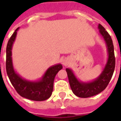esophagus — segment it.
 Segmentation results:
<instances>
[{
  "label": "esophagus",
  "instance_id": "34e87169",
  "mask_svg": "<svg viewBox=\"0 0 121 121\" xmlns=\"http://www.w3.org/2000/svg\"><path fill=\"white\" fill-rule=\"evenodd\" d=\"M69 63H70V60L68 58H65L62 61V63H63V65L64 66H67L69 64Z\"/></svg>",
  "mask_w": 121,
  "mask_h": 121
}]
</instances>
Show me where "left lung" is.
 <instances>
[{"mask_svg": "<svg viewBox=\"0 0 121 121\" xmlns=\"http://www.w3.org/2000/svg\"><path fill=\"white\" fill-rule=\"evenodd\" d=\"M98 29L99 30V34L105 42L108 53L106 63L100 74L93 80L83 82L77 78L71 69H66L72 91L76 96L81 98L91 97L104 91L109 84L114 72L115 58L112 38L101 25L99 24Z\"/></svg>", "mask_w": 121, "mask_h": 121, "instance_id": "left-lung-1", "label": "left lung"}]
</instances>
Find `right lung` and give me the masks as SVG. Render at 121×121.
Segmentation results:
<instances>
[{
    "mask_svg": "<svg viewBox=\"0 0 121 121\" xmlns=\"http://www.w3.org/2000/svg\"><path fill=\"white\" fill-rule=\"evenodd\" d=\"M19 29V28H17L15 30L7 45L6 63L7 74L13 86L21 96L35 101L45 100L51 96L54 78L63 67L61 63L51 66L37 80H28L20 76L13 67L12 57V47Z\"/></svg>",
    "mask_w": 121,
    "mask_h": 121,
    "instance_id": "obj_1",
    "label": "right lung"
}]
</instances>
